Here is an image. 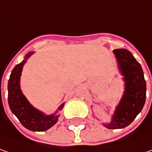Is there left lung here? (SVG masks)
<instances>
[{"label": "left lung", "instance_id": "8db88e82", "mask_svg": "<svg viewBox=\"0 0 152 152\" xmlns=\"http://www.w3.org/2000/svg\"><path fill=\"white\" fill-rule=\"evenodd\" d=\"M118 67L125 81V92L117 105L112 121L104 123L108 129H122L130 125L145 103L146 82L141 65L126 49L113 50Z\"/></svg>", "mask_w": 152, "mask_h": 152}]
</instances>
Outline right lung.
<instances>
[{"instance_id": "right-lung-1", "label": "right lung", "mask_w": 152, "mask_h": 152, "mask_svg": "<svg viewBox=\"0 0 152 152\" xmlns=\"http://www.w3.org/2000/svg\"><path fill=\"white\" fill-rule=\"evenodd\" d=\"M34 53L29 52L24 60L16 65L12 71L7 84V100L12 113L25 128L33 132H45L57 123L60 117L58 113L63 109L65 103L61 104L54 113L47 115L34 107L22 93L20 82L23 66Z\"/></svg>"}]
</instances>
